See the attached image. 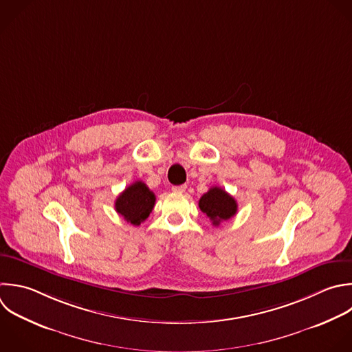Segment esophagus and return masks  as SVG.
I'll list each match as a JSON object with an SVG mask.
<instances>
[{
    "label": "esophagus",
    "instance_id": "1",
    "mask_svg": "<svg viewBox=\"0 0 352 352\" xmlns=\"http://www.w3.org/2000/svg\"><path fill=\"white\" fill-rule=\"evenodd\" d=\"M187 190V186L186 184H182V186H173L172 187V191L175 192H184Z\"/></svg>",
    "mask_w": 352,
    "mask_h": 352
}]
</instances>
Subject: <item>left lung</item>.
<instances>
[{
    "label": "left lung",
    "mask_w": 352,
    "mask_h": 352,
    "mask_svg": "<svg viewBox=\"0 0 352 352\" xmlns=\"http://www.w3.org/2000/svg\"><path fill=\"white\" fill-rule=\"evenodd\" d=\"M198 205L213 226L230 220L238 210L236 201L220 187H210L209 191L201 197Z\"/></svg>",
    "instance_id": "left-lung-1"
}]
</instances>
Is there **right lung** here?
<instances>
[{
	"label": "right lung",
	"mask_w": 352,
	"mask_h": 352,
	"mask_svg": "<svg viewBox=\"0 0 352 352\" xmlns=\"http://www.w3.org/2000/svg\"><path fill=\"white\" fill-rule=\"evenodd\" d=\"M155 205L154 192L140 180L128 186L116 199V210L128 223L140 226Z\"/></svg>",
	"instance_id": "1"
}]
</instances>
